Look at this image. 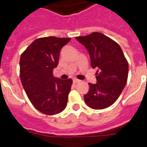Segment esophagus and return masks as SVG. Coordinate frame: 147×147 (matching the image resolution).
Returning a JSON list of instances; mask_svg holds the SVG:
<instances>
[{
  "label": "esophagus",
  "mask_w": 147,
  "mask_h": 147,
  "mask_svg": "<svg viewBox=\"0 0 147 147\" xmlns=\"http://www.w3.org/2000/svg\"><path fill=\"white\" fill-rule=\"evenodd\" d=\"M80 80H77V79H74L73 80V82H74V83H78V82H80Z\"/></svg>",
  "instance_id": "obj_1"
}]
</instances>
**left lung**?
Returning a JSON list of instances; mask_svg holds the SVG:
<instances>
[{"label": "left lung", "mask_w": 147, "mask_h": 147, "mask_svg": "<svg viewBox=\"0 0 147 147\" xmlns=\"http://www.w3.org/2000/svg\"><path fill=\"white\" fill-rule=\"evenodd\" d=\"M89 52L91 67L98 71L97 83H89V90L84 96L85 102L94 110L110 107L118 99L126 85L129 65L120 45L100 32L76 37Z\"/></svg>", "instance_id": "1"}]
</instances>
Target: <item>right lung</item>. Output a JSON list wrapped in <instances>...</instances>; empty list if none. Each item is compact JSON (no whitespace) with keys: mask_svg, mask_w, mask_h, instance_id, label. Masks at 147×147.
Segmentation results:
<instances>
[{"mask_svg":"<svg viewBox=\"0 0 147 147\" xmlns=\"http://www.w3.org/2000/svg\"><path fill=\"white\" fill-rule=\"evenodd\" d=\"M71 38L45 37L36 39L20 56V76L23 88L34 107L52 115L67 106L73 81L53 76L58 65L60 50Z\"/></svg>","mask_w":147,"mask_h":147,"instance_id":"right-lung-1","label":"right lung"}]
</instances>
